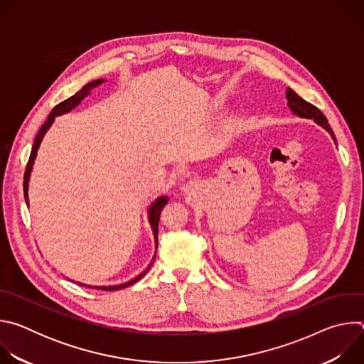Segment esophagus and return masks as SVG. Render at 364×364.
<instances>
[{
	"instance_id": "esophagus-1",
	"label": "esophagus",
	"mask_w": 364,
	"mask_h": 364,
	"mask_svg": "<svg viewBox=\"0 0 364 364\" xmlns=\"http://www.w3.org/2000/svg\"><path fill=\"white\" fill-rule=\"evenodd\" d=\"M186 188H188V186H186Z\"/></svg>"
}]
</instances>
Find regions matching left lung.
Listing matches in <instances>:
<instances>
[{
	"label": "left lung",
	"mask_w": 364,
	"mask_h": 364,
	"mask_svg": "<svg viewBox=\"0 0 364 364\" xmlns=\"http://www.w3.org/2000/svg\"><path fill=\"white\" fill-rule=\"evenodd\" d=\"M287 99H288V107H289V109H291L295 115H298V117H301V118L314 119L317 124H320L323 128H326V129L330 132L331 138L336 141L334 132H333V129L330 128L327 118L324 117V114H323L317 107H314L313 103H309V102L304 100L299 95H296V93H295L292 89H289V87L287 89ZM336 144H337V141H336Z\"/></svg>",
	"instance_id": "obj_1"
}]
</instances>
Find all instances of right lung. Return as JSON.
<instances>
[{"instance_id":"add662e5","label":"right lung","mask_w":364,"mask_h":364,"mask_svg":"<svg viewBox=\"0 0 364 364\" xmlns=\"http://www.w3.org/2000/svg\"><path fill=\"white\" fill-rule=\"evenodd\" d=\"M102 82H103V79H97V80L89 82V83L85 85L77 93H75L73 96H70V97H68L66 100L60 102L59 105H56V107L53 108V111L50 112L47 121H46V122L43 124V127L40 128L38 134L36 135V139H34V144H33V148H31V152H30V159H28V163H27V167H26V173H24V183H23V187H24V197H26V201H27V203H28L27 191H28V178H30V173H31V168H33V164H34V159H36L37 149H38V146H40V142H41V139H43L46 131L50 128L51 124H53L55 117L72 111L76 105H79L82 99H85L86 95H89V92H90L92 87L99 86ZM166 204H167V197H160V198H157V200H155V201L151 204L149 212H148V215H149V223H151V228H152V232H154L155 243H157V245H159V222H160V215H161V210L164 209ZM148 269H149V268H148ZM144 275H145V272L141 274V275H138V277L134 278L132 281L122 284V285H115V287H93V288L102 289V291H118V289H122V288H127V287L135 284V282L139 281ZM77 284H79V282H77ZM79 285H83V284H79Z\"/></svg>"}]
</instances>
